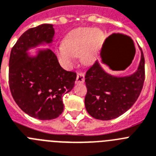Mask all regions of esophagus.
<instances>
[{"mask_svg":"<svg viewBox=\"0 0 156 156\" xmlns=\"http://www.w3.org/2000/svg\"><path fill=\"white\" fill-rule=\"evenodd\" d=\"M85 81V74L82 72H78L77 74L76 83H83Z\"/></svg>","mask_w":156,"mask_h":156,"instance_id":"obj_1","label":"esophagus"}]
</instances>
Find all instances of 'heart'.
<instances>
[{
  "label": "heart",
  "mask_w": 156,
  "mask_h": 156,
  "mask_svg": "<svg viewBox=\"0 0 156 156\" xmlns=\"http://www.w3.org/2000/svg\"><path fill=\"white\" fill-rule=\"evenodd\" d=\"M103 40V32L98 28L79 27L65 35L63 44L56 50L58 58L67 68L73 67L80 55L84 63L90 64L96 60Z\"/></svg>",
  "instance_id": "b5f03b06"
}]
</instances>
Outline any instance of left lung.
<instances>
[{"mask_svg": "<svg viewBox=\"0 0 156 156\" xmlns=\"http://www.w3.org/2000/svg\"><path fill=\"white\" fill-rule=\"evenodd\" d=\"M137 70L127 76L108 74L97 61L86 74L87 93L85 106L94 119L111 120L119 117L133 105L144 82V57L140 49Z\"/></svg>", "mask_w": 156, "mask_h": 156, "instance_id": "obj_1", "label": "left lung"}]
</instances>
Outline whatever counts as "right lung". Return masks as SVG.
<instances>
[{
  "label": "right lung",
  "instance_id": "add662e5",
  "mask_svg": "<svg viewBox=\"0 0 156 156\" xmlns=\"http://www.w3.org/2000/svg\"><path fill=\"white\" fill-rule=\"evenodd\" d=\"M52 24H41L24 32L11 51L9 87L14 101L23 112L40 120L59 117L63 111L62 97L71 91L76 73L62 68L53 51L30 49L52 45Z\"/></svg>",
  "mask_w": 156,
  "mask_h": 156
}]
</instances>
